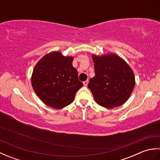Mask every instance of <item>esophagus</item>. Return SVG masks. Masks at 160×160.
<instances>
[{"label": "esophagus", "instance_id": "1", "mask_svg": "<svg viewBox=\"0 0 160 160\" xmlns=\"http://www.w3.org/2000/svg\"><path fill=\"white\" fill-rule=\"evenodd\" d=\"M88 83H89V81H88V80H86V81H84V82H83V84H84V86H87V84H88Z\"/></svg>", "mask_w": 160, "mask_h": 160}]
</instances>
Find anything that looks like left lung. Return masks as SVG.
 I'll list each match as a JSON object with an SVG mask.
<instances>
[{"mask_svg":"<svg viewBox=\"0 0 160 160\" xmlns=\"http://www.w3.org/2000/svg\"><path fill=\"white\" fill-rule=\"evenodd\" d=\"M95 76L88 87L96 103L106 108L121 106L130 98L135 80L130 66L113 53L92 55Z\"/></svg>","mask_w":160,"mask_h":160,"instance_id":"obj_1","label":"left lung"}]
</instances>
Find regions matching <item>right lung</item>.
Masks as SVG:
<instances>
[{"mask_svg": "<svg viewBox=\"0 0 160 160\" xmlns=\"http://www.w3.org/2000/svg\"><path fill=\"white\" fill-rule=\"evenodd\" d=\"M73 56H64L60 52L47 53L33 68L32 85L44 103L57 109L74 100L77 91L83 86L73 67Z\"/></svg>", "mask_w": 160, "mask_h": 160, "instance_id": "add662e5", "label": "right lung"}]
</instances>
